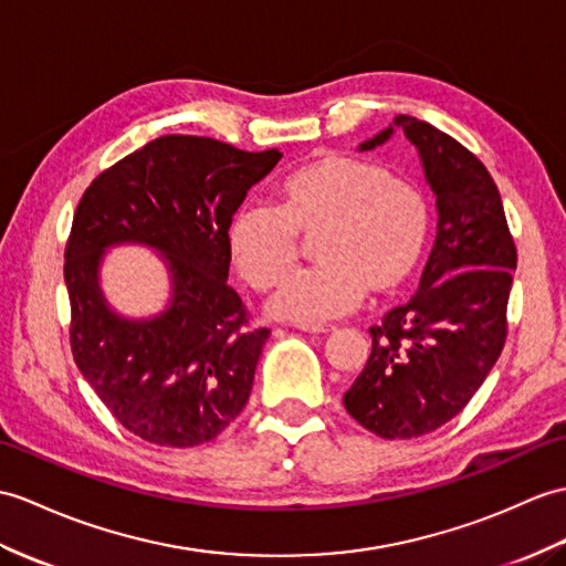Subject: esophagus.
<instances>
[{
    "label": "esophagus",
    "mask_w": 566,
    "mask_h": 566,
    "mask_svg": "<svg viewBox=\"0 0 566 566\" xmlns=\"http://www.w3.org/2000/svg\"><path fill=\"white\" fill-rule=\"evenodd\" d=\"M296 327L301 333H311V335H327L335 331L333 325H321V323H298Z\"/></svg>",
    "instance_id": "1"
}]
</instances>
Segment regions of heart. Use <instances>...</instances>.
<instances>
[{
    "label": "heart",
    "mask_w": 566,
    "mask_h": 566,
    "mask_svg": "<svg viewBox=\"0 0 566 566\" xmlns=\"http://www.w3.org/2000/svg\"><path fill=\"white\" fill-rule=\"evenodd\" d=\"M314 243L318 269L282 284L270 313L284 321L339 318L364 294L390 298L407 289L429 251L431 202L415 180L384 164L325 154L294 168L277 186V209H235L227 243L235 270L258 292L277 286Z\"/></svg>",
    "instance_id": "b5f03b06"
}]
</instances>
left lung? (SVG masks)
<instances>
[{"label": "left lung", "instance_id": "8db88e82", "mask_svg": "<svg viewBox=\"0 0 566 566\" xmlns=\"http://www.w3.org/2000/svg\"><path fill=\"white\" fill-rule=\"evenodd\" d=\"M396 125L437 195L439 233L410 304L371 327V357L345 392L347 412L380 439H415L463 412L506 343L516 243L490 170L461 142L410 115ZM386 127L361 144L376 149Z\"/></svg>", "mask_w": 566, "mask_h": 566}]
</instances>
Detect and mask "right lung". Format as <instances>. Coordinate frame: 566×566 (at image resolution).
I'll list each match as a JSON object with an SVG mask.
<instances>
[{"mask_svg": "<svg viewBox=\"0 0 566 566\" xmlns=\"http://www.w3.org/2000/svg\"><path fill=\"white\" fill-rule=\"evenodd\" d=\"M282 159L209 137L166 135L91 180L64 248L70 347L78 371L135 437L190 449L227 429L251 396L268 327L229 286L227 229L245 192ZM144 242L165 253L175 298L151 322H125L97 286L102 251Z\"/></svg>", "mask_w": 566, "mask_h": 566, "instance_id": "add662e5", "label": "right lung"}]
</instances>
